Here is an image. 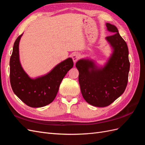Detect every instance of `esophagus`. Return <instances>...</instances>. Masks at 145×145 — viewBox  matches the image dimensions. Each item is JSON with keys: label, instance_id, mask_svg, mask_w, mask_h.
Instances as JSON below:
<instances>
[{"label": "esophagus", "instance_id": "34e87169", "mask_svg": "<svg viewBox=\"0 0 145 145\" xmlns=\"http://www.w3.org/2000/svg\"><path fill=\"white\" fill-rule=\"evenodd\" d=\"M72 58L73 60V62L76 63L77 61L80 58V54L78 52H74V53L72 55Z\"/></svg>", "mask_w": 145, "mask_h": 145}]
</instances>
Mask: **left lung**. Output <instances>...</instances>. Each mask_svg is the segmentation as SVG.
<instances>
[{
	"mask_svg": "<svg viewBox=\"0 0 145 145\" xmlns=\"http://www.w3.org/2000/svg\"><path fill=\"white\" fill-rule=\"evenodd\" d=\"M106 26L113 34L106 37L112 50L107 62L103 67H98L93 60L82 59L76 64L83 97L97 107L108 106L124 93L130 68L126 43L116 26L109 23Z\"/></svg>",
	"mask_w": 145,
	"mask_h": 145,
	"instance_id": "8db88e82",
	"label": "left lung"
}]
</instances>
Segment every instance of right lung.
Returning a JSON list of instances; mask_svg holds the SVG:
<instances>
[{
	"mask_svg": "<svg viewBox=\"0 0 145 145\" xmlns=\"http://www.w3.org/2000/svg\"><path fill=\"white\" fill-rule=\"evenodd\" d=\"M21 34L13 46L10 61V78L14 93L24 103L32 108H40L51 103L57 94L61 82L73 67L72 58L60 62L44 76L31 78L22 67L19 59Z\"/></svg>",
	"mask_w": 145,
	"mask_h": 145,
	"instance_id": "1",
	"label": "right lung"
}]
</instances>
